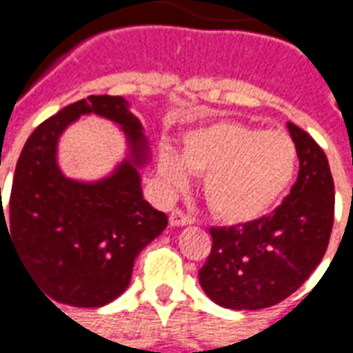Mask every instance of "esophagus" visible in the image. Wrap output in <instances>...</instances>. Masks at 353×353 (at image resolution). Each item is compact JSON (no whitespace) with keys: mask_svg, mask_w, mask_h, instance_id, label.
<instances>
[{"mask_svg":"<svg viewBox=\"0 0 353 353\" xmlns=\"http://www.w3.org/2000/svg\"><path fill=\"white\" fill-rule=\"evenodd\" d=\"M192 217L191 215H187L183 210H174L172 214H170V225L172 227H183V225H191Z\"/></svg>","mask_w":353,"mask_h":353,"instance_id":"34e87169","label":"esophagus"}]
</instances>
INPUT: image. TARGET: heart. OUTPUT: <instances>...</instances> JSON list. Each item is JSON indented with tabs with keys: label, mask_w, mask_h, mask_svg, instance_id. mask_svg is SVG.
<instances>
[{
	"label": "heart",
	"mask_w": 353,
	"mask_h": 353,
	"mask_svg": "<svg viewBox=\"0 0 353 353\" xmlns=\"http://www.w3.org/2000/svg\"><path fill=\"white\" fill-rule=\"evenodd\" d=\"M187 170L204 179L208 206L225 221H253L285 194L299 166V149L288 132L259 130L242 123H214L185 138L181 162L168 151L159 170L172 189H183Z\"/></svg>",
	"instance_id": "1"
}]
</instances>
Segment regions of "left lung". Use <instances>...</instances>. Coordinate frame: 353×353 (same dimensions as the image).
<instances>
[{
  "label": "left lung",
  "instance_id": "1",
  "mask_svg": "<svg viewBox=\"0 0 353 353\" xmlns=\"http://www.w3.org/2000/svg\"><path fill=\"white\" fill-rule=\"evenodd\" d=\"M299 149V176L270 215L210 229L212 252L199 270L204 293L223 308L261 310L281 303L308 280L329 245L334 183L323 149L288 123Z\"/></svg>",
  "mask_w": 353,
  "mask_h": 353
}]
</instances>
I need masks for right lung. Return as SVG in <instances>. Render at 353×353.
<instances>
[{
    "label": "right lung",
    "instance_id": "1",
    "mask_svg": "<svg viewBox=\"0 0 353 353\" xmlns=\"http://www.w3.org/2000/svg\"><path fill=\"white\" fill-rule=\"evenodd\" d=\"M88 112L119 123L131 145V157L96 184L68 180L56 164L59 134ZM147 159L143 126L123 96L70 103L28 138L7 206L0 189V238L7 232L19 261L52 304L103 306L128 288L138 253L168 225L166 214L141 192L138 168Z\"/></svg>",
    "mask_w": 353,
    "mask_h": 353
}]
</instances>
